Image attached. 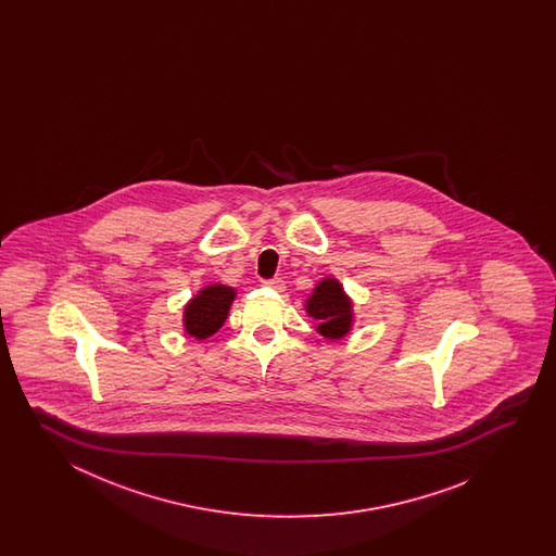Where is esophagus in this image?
Instances as JSON below:
<instances>
[{
  "mask_svg": "<svg viewBox=\"0 0 556 556\" xmlns=\"http://www.w3.org/2000/svg\"><path fill=\"white\" fill-rule=\"evenodd\" d=\"M262 283H264L266 288H273L276 292H283V288H286L282 278H270V280H264Z\"/></svg>",
  "mask_w": 556,
  "mask_h": 556,
  "instance_id": "1",
  "label": "esophagus"
}]
</instances>
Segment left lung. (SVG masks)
<instances>
[{"instance_id":"obj_1","label":"left lung","mask_w":556,"mask_h":556,"mask_svg":"<svg viewBox=\"0 0 556 556\" xmlns=\"http://www.w3.org/2000/svg\"><path fill=\"white\" fill-rule=\"evenodd\" d=\"M307 314L318 319V331L331 340L343 338L352 326V302L343 294L342 286L333 278L318 283L307 298Z\"/></svg>"}]
</instances>
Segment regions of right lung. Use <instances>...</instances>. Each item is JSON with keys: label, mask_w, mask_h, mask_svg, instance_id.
<instances>
[{"label": "right lung", "mask_w": 556, "mask_h": 556, "mask_svg": "<svg viewBox=\"0 0 556 556\" xmlns=\"http://www.w3.org/2000/svg\"><path fill=\"white\" fill-rule=\"evenodd\" d=\"M235 300V290L214 283L204 288L201 294L190 300L185 309V328L194 338H208L225 324L230 304Z\"/></svg>", "instance_id": "1"}]
</instances>
